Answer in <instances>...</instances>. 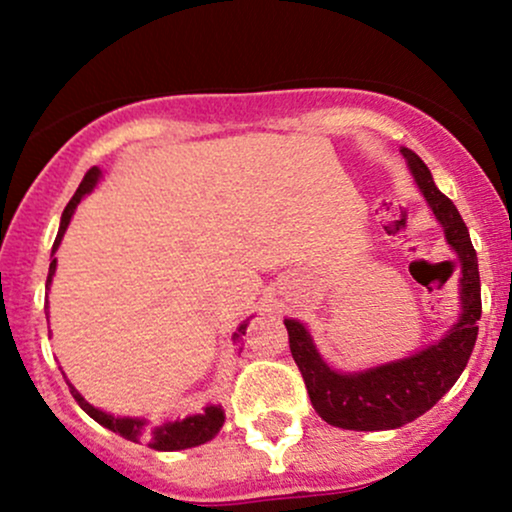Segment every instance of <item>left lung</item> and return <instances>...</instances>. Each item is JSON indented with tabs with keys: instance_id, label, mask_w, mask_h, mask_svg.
Returning a JSON list of instances; mask_svg holds the SVG:
<instances>
[{
	"instance_id": "left-lung-1",
	"label": "left lung",
	"mask_w": 512,
	"mask_h": 512,
	"mask_svg": "<svg viewBox=\"0 0 512 512\" xmlns=\"http://www.w3.org/2000/svg\"><path fill=\"white\" fill-rule=\"evenodd\" d=\"M402 154L409 161L428 207L443 223L450 248L462 260V315L438 344L402 361L385 363L356 375L332 370L317 354L313 339L301 322L284 320L291 356L301 370L315 411L327 424L349 431H387L426 414L457 383L479 334V264L467 226L455 204L436 187L426 163L409 149H402Z\"/></svg>"
}]
</instances>
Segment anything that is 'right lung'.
Segmentation results:
<instances>
[{
    "instance_id": "obj_1",
    "label": "right lung",
    "mask_w": 512,
    "mask_h": 512,
    "mask_svg": "<svg viewBox=\"0 0 512 512\" xmlns=\"http://www.w3.org/2000/svg\"><path fill=\"white\" fill-rule=\"evenodd\" d=\"M98 178H101V170H98L96 166L86 170L84 180H81V185L76 187L74 197L69 199L67 209H64L62 223H60V233H57V240H55V245H52V252H55L57 245H60L64 231H67L69 221H72L76 204L81 202V197L88 195V192L93 190V185H96ZM55 267H57V260H52L50 262V272H48V286L52 281V274H55ZM245 330H248V322H243V325H240L238 330L233 332V344L243 342ZM69 390H72V397L76 399V402H79V407L84 409L93 421H98L101 426L110 428L113 433H120L122 438L132 440V443H149L154 450L170 452V450L195 448V445H202V443H207V440L214 438L223 426V411L219 407H207V409H204V414L187 416V419L173 421V424L154 426L151 421H146V419H117V416L105 414V411L91 407V404H88L86 399L81 397L72 385H69Z\"/></svg>"
}]
</instances>
